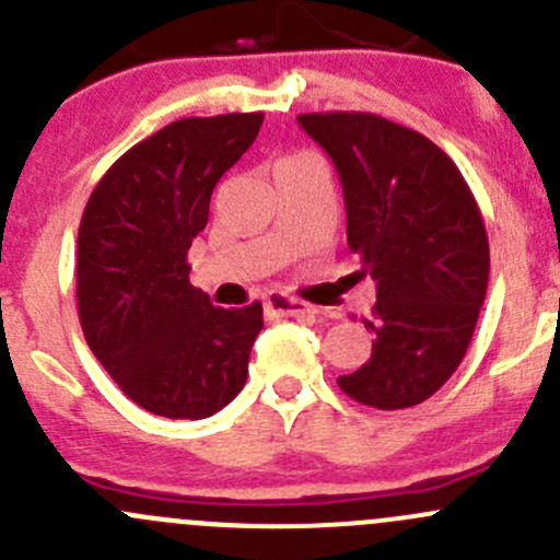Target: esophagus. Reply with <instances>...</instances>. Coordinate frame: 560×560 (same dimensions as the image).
I'll list each match as a JSON object with an SVG mask.
<instances>
[{"mask_svg": "<svg viewBox=\"0 0 560 560\" xmlns=\"http://www.w3.org/2000/svg\"><path fill=\"white\" fill-rule=\"evenodd\" d=\"M265 312L273 316H298V314H314V306H308L306 301H298V298L284 295V292H270L265 298Z\"/></svg>", "mask_w": 560, "mask_h": 560, "instance_id": "obj_1", "label": "esophagus"}]
</instances>
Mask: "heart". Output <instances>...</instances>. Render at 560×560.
Masks as SVG:
<instances>
[{"mask_svg": "<svg viewBox=\"0 0 560 560\" xmlns=\"http://www.w3.org/2000/svg\"><path fill=\"white\" fill-rule=\"evenodd\" d=\"M290 160H301V156H287V160H281V162H290Z\"/></svg>", "mask_w": 560, "mask_h": 560, "instance_id": "obj_1", "label": "heart"}]
</instances>
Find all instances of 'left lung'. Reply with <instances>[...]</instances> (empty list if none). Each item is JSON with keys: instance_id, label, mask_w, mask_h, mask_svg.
Instances as JSON below:
<instances>
[{"instance_id": "8db88e82", "label": "left lung", "mask_w": 560, "mask_h": 560, "mask_svg": "<svg viewBox=\"0 0 560 560\" xmlns=\"http://www.w3.org/2000/svg\"><path fill=\"white\" fill-rule=\"evenodd\" d=\"M298 124L336 165L347 244L376 281L363 325L371 358L338 387L374 409L431 398L466 354L485 303L490 248L455 162L425 135L374 113H303Z\"/></svg>"}]
</instances>
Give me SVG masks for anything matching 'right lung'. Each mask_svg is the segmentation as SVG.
Instances as JSON below:
<instances>
[{"instance_id":"add662e5","label":"right lung","mask_w":560,"mask_h":560,"mask_svg":"<svg viewBox=\"0 0 560 560\" xmlns=\"http://www.w3.org/2000/svg\"><path fill=\"white\" fill-rule=\"evenodd\" d=\"M262 113L180 118L113 162L78 230V316L94 358L145 411L217 415L246 385L262 306L219 308L189 284L186 252Z\"/></svg>"}]
</instances>
